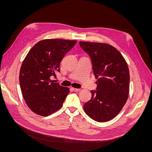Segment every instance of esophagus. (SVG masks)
<instances>
[{"instance_id":"esophagus-1","label":"esophagus","mask_w":152,"mask_h":152,"mask_svg":"<svg viewBox=\"0 0 152 152\" xmlns=\"http://www.w3.org/2000/svg\"><path fill=\"white\" fill-rule=\"evenodd\" d=\"M71 89L75 92H79V91H80V89H76V88H74V87H72Z\"/></svg>"}]
</instances>
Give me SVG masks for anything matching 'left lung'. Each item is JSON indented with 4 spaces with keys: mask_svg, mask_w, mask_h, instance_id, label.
Listing matches in <instances>:
<instances>
[{
    "mask_svg": "<svg viewBox=\"0 0 152 152\" xmlns=\"http://www.w3.org/2000/svg\"><path fill=\"white\" fill-rule=\"evenodd\" d=\"M82 49L92 60L94 75L97 79V91L84 105L85 113L97 122H106L120 112L128 98L130 75L123 56L106 43L80 41Z\"/></svg>",
    "mask_w": 152,
    "mask_h": 152,
    "instance_id": "obj_1",
    "label": "left lung"
}]
</instances>
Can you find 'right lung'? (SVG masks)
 Returning <instances> with one entry per match:
<instances>
[{
    "instance_id": "1",
    "label": "right lung",
    "mask_w": 152,
    "mask_h": 152,
    "mask_svg": "<svg viewBox=\"0 0 152 152\" xmlns=\"http://www.w3.org/2000/svg\"><path fill=\"white\" fill-rule=\"evenodd\" d=\"M76 41L52 39L39 41L21 64L19 80L22 95L34 113L47 116L62 107L68 87L54 83L51 77L60 72V64Z\"/></svg>"
}]
</instances>
